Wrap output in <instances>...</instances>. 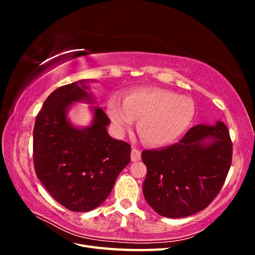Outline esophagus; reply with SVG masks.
<instances>
[{"mask_svg": "<svg viewBox=\"0 0 255 255\" xmlns=\"http://www.w3.org/2000/svg\"><path fill=\"white\" fill-rule=\"evenodd\" d=\"M140 158H141L140 151L137 150L133 146L132 152H130V159H132V161H138V160H140Z\"/></svg>", "mask_w": 255, "mask_h": 255, "instance_id": "34e87169", "label": "esophagus"}]
</instances>
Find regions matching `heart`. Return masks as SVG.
Returning a JSON list of instances; mask_svg holds the SVG:
<instances>
[{
    "label": "heart",
    "mask_w": 255,
    "mask_h": 255,
    "mask_svg": "<svg viewBox=\"0 0 255 255\" xmlns=\"http://www.w3.org/2000/svg\"><path fill=\"white\" fill-rule=\"evenodd\" d=\"M114 125L123 130L138 119L137 130L141 139L151 145L175 141L191 125L196 106L190 98L161 88H141L130 91L123 103L118 97L109 102Z\"/></svg>",
    "instance_id": "1"
}]
</instances>
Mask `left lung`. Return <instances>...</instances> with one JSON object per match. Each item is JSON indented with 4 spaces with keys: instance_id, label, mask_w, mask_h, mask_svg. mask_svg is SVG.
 <instances>
[{
    "instance_id": "8db88e82",
    "label": "left lung",
    "mask_w": 255,
    "mask_h": 255,
    "mask_svg": "<svg viewBox=\"0 0 255 255\" xmlns=\"http://www.w3.org/2000/svg\"><path fill=\"white\" fill-rule=\"evenodd\" d=\"M211 140L210 144L205 140ZM227 126L198 125L170 146L141 153L146 166L142 190L158 215L182 218L203 211L217 197L232 163Z\"/></svg>"
}]
</instances>
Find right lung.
<instances>
[{"instance_id": "right-lung-1", "label": "right lung", "mask_w": 255, "mask_h": 255, "mask_svg": "<svg viewBox=\"0 0 255 255\" xmlns=\"http://www.w3.org/2000/svg\"><path fill=\"white\" fill-rule=\"evenodd\" d=\"M86 81L54 90L37 115L33 158L37 177L56 201L72 212H89L109 197L130 160V145L107 133L111 120L94 107L92 125L79 128L67 119L74 102H91Z\"/></svg>"}]
</instances>
